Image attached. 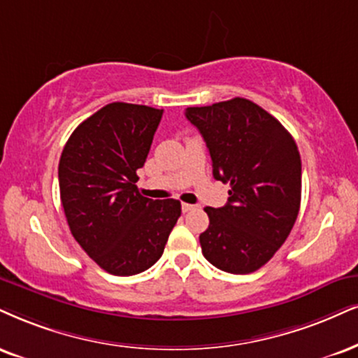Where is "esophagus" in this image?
<instances>
[{"label":"esophagus","instance_id":"obj_1","mask_svg":"<svg viewBox=\"0 0 358 358\" xmlns=\"http://www.w3.org/2000/svg\"><path fill=\"white\" fill-rule=\"evenodd\" d=\"M196 209H197V206H194V204H186V202L182 204V213H191V210H196Z\"/></svg>","mask_w":358,"mask_h":358}]
</instances>
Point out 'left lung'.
Instances as JSON below:
<instances>
[{
    "instance_id": "1",
    "label": "left lung",
    "mask_w": 358,
    "mask_h": 358,
    "mask_svg": "<svg viewBox=\"0 0 358 358\" xmlns=\"http://www.w3.org/2000/svg\"><path fill=\"white\" fill-rule=\"evenodd\" d=\"M213 159V174L231 184L227 204L206 207L204 257L231 273H250L273 257L292 231L302 191V162L290 132L244 98L187 108Z\"/></svg>"
}]
</instances>
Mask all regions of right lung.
<instances>
[{
  "instance_id": "obj_1",
  "label": "right lung",
  "mask_w": 358,
  "mask_h": 358,
  "mask_svg": "<svg viewBox=\"0 0 358 358\" xmlns=\"http://www.w3.org/2000/svg\"><path fill=\"white\" fill-rule=\"evenodd\" d=\"M161 117L162 109L111 103L74 129L61 154L57 178L69 231L113 275L154 266L180 215L179 201H152L136 186Z\"/></svg>"
}]
</instances>
